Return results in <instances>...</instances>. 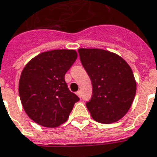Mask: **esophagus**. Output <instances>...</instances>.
I'll return each instance as SVG.
<instances>
[{
	"mask_svg": "<svg viewBox=\"0 0 157 157\" xmlns=\"http://www.w3.org/2000/svg\"><path fill=\"white\" fill-rule=\"evenodd\" d=\"M76 95H77L79 98H81L82 97V92H81V91H77V92H76Z\"/></svg>",
	"mask_w": 157,
	"mask_h": 157,
	"instance_id": "34e87169",
	"label": "esophagus"
}]
</instances>
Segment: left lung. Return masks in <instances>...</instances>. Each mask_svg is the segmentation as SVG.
I'll use <instances>...</instances> for the list:
<instances>
[{
  "label": "left lung",
  "mask_w": 157,
  "mask_h": 157,
  "mask_svg": "<svg viewBox=\"0 0 157 157\" xmlns=\"http://www.w3.org/2000/svg\"><path fill=\"white\" fill-rule=\"evenodd\" d=\"M78 52L93 85L92 98L86 103L91 116L105 124L119 121L135 97L132 69L121 57L106 50L80 48Z\"/></svg>",
  "instance_id": "left-lung-1"
}]
</instances>
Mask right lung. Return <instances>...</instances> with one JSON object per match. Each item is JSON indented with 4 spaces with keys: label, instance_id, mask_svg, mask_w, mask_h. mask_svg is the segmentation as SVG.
Listing matches in <instances>:
<instances>
[{
    "label": "right lung",
    "instance_id": "right-lung-1",
    "mask_svg": "<svg viewBox=\"0 0 157 157\" xmlns=\"http://www.w3.org/2000/svg\"><path fill=\"white\" fill-rule=\"evenodd\" d=\"M77 59L75 50L57 49L40 53L22 71L18 93L29 117L46 128H56L69 118L75 103L64 75Z\"/></svg>",
    "mask_w": 157,
    "mask_h": 157
}]
</instances>
